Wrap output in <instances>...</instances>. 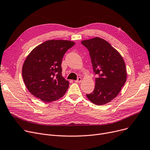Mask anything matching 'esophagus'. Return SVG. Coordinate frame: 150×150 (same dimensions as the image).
Masks as SVG:
<instances>
[{
    "label": "esophagus",
    "instance_id": "34e87169",
    "mask_svg": "<svg viewBox=\"0 0 150 150\" xmlns=\"http://www.w3.org/2000/svg\"><path fill=\"white\" fill-rule=\"evenodd\" d=\"M81 80H82V78H81V77H78V78H77L76 80L75 81V83H80V82L81 81Z\"/></svg>",
    "mask_w": 150,
    "mask_h": 150
}]
</instances>
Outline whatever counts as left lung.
<instances>
[{
	"label": "left lung",
	"instance_id": "left-lung-1",
	"mask_svg": "<svg viewBox=\"0 0 150 150\" xmlns=\"http://www.w3.org/2000/svg\"><path fill=\"white\" fill-rule=\"evenodd\" d=\"M89 51L93 72L98 75L92 93L86 94L95 105L110 102L120 92L127 79L124 60L121 54L105 40L95 37L81 42Z\"/></svg>",
	"mask_w": 150,
	"mask_h": 150
}]
</instances>
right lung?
Here are the masks:
<instances>
[{
  "mask_svg": "<svg viewBox=\"0 0 150 150\" xmlns=\"http://www.w3.org/2000/svg\"><path fill=\"white\" fill-rule=\"evenodd\" d=\"M74 45L69 40H51L30 52L22 67V76L33 95L45 103L58 100L64 95L69 83L62 76V59Z\"/></svg>",
  "mask_w": 150,
  "mask_h": 150,
  "instance_id": "1",
  "label": "right lung"
}]
</instances>
